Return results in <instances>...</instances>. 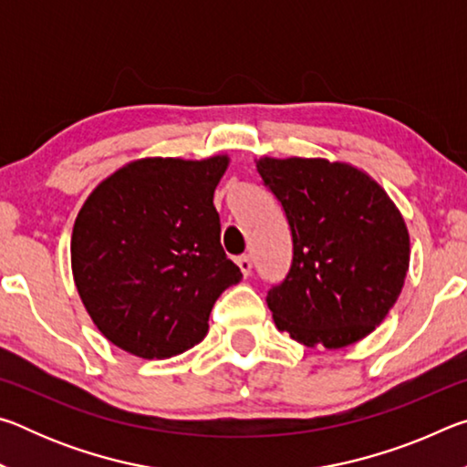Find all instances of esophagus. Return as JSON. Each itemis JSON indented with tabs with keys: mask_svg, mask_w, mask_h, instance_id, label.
<instances>
[{
	"mask_svg": "<svg viewBox=\"0 0 467 467\" xmlns=\"http://www.w3.org/2000/svg\"><path fill=\"white\" fill-rule=\"evenodd\" d=\"M236 265H239V270L243 272L244 278L251 274V257L249 255H239L236 257Z\"/></svg>",
	"mask_w": 467,
	"mask_h": 467,
	"instance_id": "obj_1",
	"label": "esophagus"
}]
</instances>
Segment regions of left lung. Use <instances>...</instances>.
Wrapping results in <instances>:
<instances>
[{
	"mask_svg": "<svg viewBox=\"0 0 467 467\" xmlns=\"http://www.w3.org/2000/svg\"><path fill=\"white\" fill-rule=\"evenodd\" d=\"M292 234V264L267 292L275 326L329 350L368 336L398 300L410 265L400 210L367 172L326 158H262Z\"/></svg>",
	"mask_w": 467,
	"mask_h": 467,
	"instance_id": "left-lung-1",
	"label": "left lung"
}]
</instances>
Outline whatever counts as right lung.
Instances as JSON below:
<instances>
[{
	"instance_id": "right-lung-1",
	"label": "right lung",
	"mask_w": 467,
	"mask_h": 467,
	"mask_svg": "<svg viewBox=\"0 0 467 467\" xmlns=\"http://www.w3.org/2000/svg\"><path fill=\"white\" fill-rule=\"evenodd\" d=\"M228 156L141 158L107 177L72 233L76 288L109 342L140 358L200 344L243 274L220 244L214 192Z\"/></svg>"
}]
</instances>
